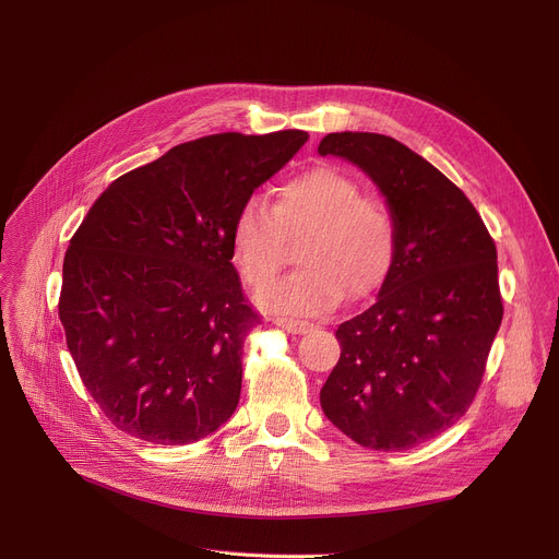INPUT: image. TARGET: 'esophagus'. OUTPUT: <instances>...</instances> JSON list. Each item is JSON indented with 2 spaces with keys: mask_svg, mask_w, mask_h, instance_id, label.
I'll return each instance as SVG.
<instances>
[{
  "mask_svg": "<svg viewBox=\"0 0 559 559\" xmlns=\"http://www.w3.org/2000/svg\"><path fill=\"white\" fill-rule=\"evenodd\" d=\"M274 324L292 335H306L312 331V324H308V321H299V319H274Z\"/></svg>",
  "mask_w": 559,
  "mask_h": 559,
  "instance_id": "esophagus-1",
  "label": "esophagus"
}]
</instances>
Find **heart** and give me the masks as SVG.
<instances>
[{
    "label": "heart",
    "instance_id": "b5f03b06",
    "mask_svg": "<svg viewBox=\"0 0 559 559\" xmlns=\"http://www.w3.org/2000/svg\"><path fill=\"white\" fill-rule=\"evenodd\" d=\"M297 237L305 238L298 252L305 267L258 295L264 310L287 317L326 314L344 295H371L388 281L399 251L392 213L326 165L283 183L272 209L260 199L240 205L230 226L235 267L251 287H266L286 259L284 240Z\"/></svg>",
    "mask_w": 559,
    "mask_h": 559
}]
</instances>
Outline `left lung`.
Segmentation results:
<instances>
[{"label": "left lung", "mask_w": 559, "mask_h": 559, "mask_svg": "<svg viewBox=\"0 0 559 559\" xmlns=\"http://www.w3.org/2000/svg\"><path fill=\"white\" fill-rule=\"evenodd\" d=\"M321 156L358 165L399 230L376 304L340 324L324 415L360 447L407 451L474 403L503 319L496 245L474 203L426 158L380 133H329Z\"/></svg>", "instance_id": "8db88e82"}]
</instances>
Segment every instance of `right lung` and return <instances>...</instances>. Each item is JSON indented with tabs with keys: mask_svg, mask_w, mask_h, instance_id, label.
<instances>
[{
	"mask_svg": "<svg viewBox=\"0 0 559 559\" xmlns=\"http://www.w3.org/2000/svg\"><path fill=\"white\" fill-rule=\"evenodd\" d=\"M306 131L205 135L115 179L72 235L58 317L108 421L152 444L199 442L230 419L260 314L233 267L240 205Z\"/></svg>",
	"mask_w": 559,
	"mask_h": 559,
	"instance_id": "1",
	"label": "right lung"
}]
</instances>
